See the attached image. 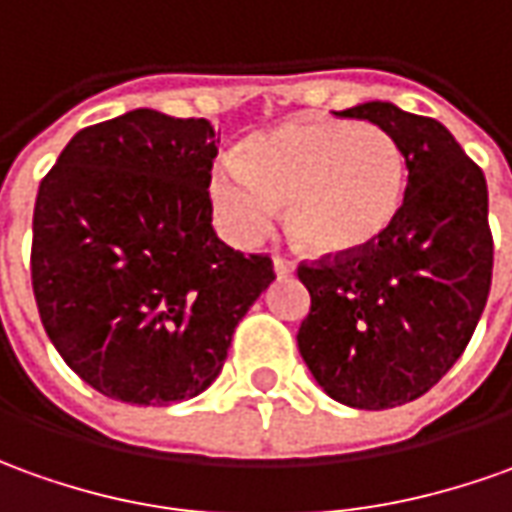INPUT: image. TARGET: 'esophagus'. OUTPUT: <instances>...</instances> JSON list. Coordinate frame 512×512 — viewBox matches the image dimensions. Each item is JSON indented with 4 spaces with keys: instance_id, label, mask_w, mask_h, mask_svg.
Segmentation results:
<instances>
[{
    "instance_id": "obj_1",
    "label": "esophagus",
    "mask_w": 512,
    "mask_h": 512,
    "mask_svg": "<svg viewBox=\"0 0 512 512\" xmlns=\"http://www.w3.org/2000/svg\"><path fill=\"white\" fill-rule=\"evenodd\" d=\"M297 266H294V260H288V257H274V274L277 277H288V274H294Z\"/></svg>"
}]
</instances>
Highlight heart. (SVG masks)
Masks as SVG:
<instances>
[{
  "mask_svg": "<svg viewBox=\"0 0 512 512\" xmlns=\"http://www.w3.org/2000/svg\"><path fill=\"white\" fill-rule=\"evenodd\" d=\"M406 187L401 145L381 125L305 117L243 142L241 159L210 170V204L232 243L260 241L288 204V229L311 255L370 249L398 221Z\"/></svg>",
  "mask_w": 512,
  "mask_h": 512,
  "instance_id": "b5f03b06",
  "label": "heart"
}]
</instances>
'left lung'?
Returning <instances> with one entry per match:
<instances>
[{
	"instance_id": "8db88e82",
	"label": "left lung",
	"mask_w": 512,
	"mask_h": 512,
	"mask_svg": "<svg viewBox=\"0 0 512 512\" xmlns=\"http://www.w3.org/2000/svg\"><path fill=\"white\" fill-rule=\"evenodd\" d=\"M401 145L403 207L381 241L333 263L300 266L311 294L297 344L316 384L353 409L426 395L462 356L493 274L488 184L446 125L370 100L342 111Z\"/></svg>"
}]
</instances>
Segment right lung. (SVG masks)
Segmentation results:
<instances>
[{
    "instance_id": "obj_1",
    "label": "right lung",
    "mask_w": 512,
    "mask_h": 512,
    "mask_svg": "<svg viewBox=\"0 0 512 512\" xmlns=\"http://www.w3.org/2000/svg\"><path fill=\"white\" fill-rule=\"evenodd\" d=\"M215 128L125 111L69 139L38 187L33 294L69 370L106 398L168 406L218 378L271 260L212 229Z\"/></svg>"
}]
</instances>
